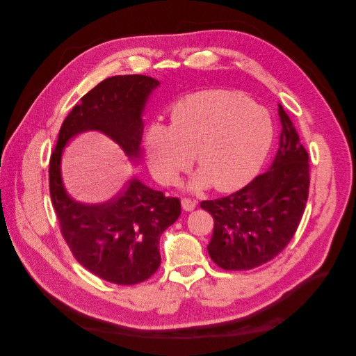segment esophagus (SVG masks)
<instances>
[{
  "label": "esophagus",
  "mask_w": 356,
  "mask_h": 356,
  "mask_svg": "<svg viewBox=\"0 0 356 356\" xmlns=\"http://www.w3.org/2000/svg\"><path fill=\"white\" fill-rule=\"evenodd\" d=\"M181 204H182V209H184V211H193L196 208L197 202L193 200V199H188V197H184L181 200Z\"/></svg>",
  "instance_id": "esophagus-1"
}]
</instances>
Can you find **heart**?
<instances>
[{"label": "heart", "mask_w": 356, "mask_h": 356, "mask_svg": "<svg viewBox=\"0 0 356 356\" xmlns=\"http://www.w3.org/2000/svg\"><path fill=\"white\" fill-rule=\"evenodd\" d=\"M275 138L272 115L243 95L204 90L170 108V124L152 122L144 134V156L153 178L170 186L195 159L200 165L191 188L213 184L236 191L257 177Z\"/></svg>", "instance_id": "b5f03b06"}]
</instances>
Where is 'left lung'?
Returning a JSON list of instances; mask_svg holds the SVG:
<instances>
[{
	"mask_svg": "<svg viewBox=\"0 0 356 356\" xmlns=\"http://www.w3.org/2000/svg\"><path fill=\"white\" fill-rule=\"evenodd\" d=\"M277 106L282 129L270 169L229 196L200 203L213 218L208 252L224 270H250L273 260L293 239L306 208L309 154Z\"/></svg>",
	"mask_w": 356,
	"mask_h": 356,
	"instance_id": "1",
	"label": "left lung"
}]
</instances>
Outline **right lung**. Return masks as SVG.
<instances>
[{"mask_svg": "<svg viewBox=\"0 0 356 356\" xmlns=\"http://www.w3.org/2000/svg\"><path fill=\"white\" fill-rule=\"evenodd\" d=\"M157 86V80L139 74L102 80L63 120L49 163L51 204L74 258L90 273L117 285L144 282L157 272L160 236L178 220L181 202L135 178L106 203L74 202L62 184V152L77 134L99 131L136 160L143 145L141 114Z\"/></svg>", "mask_w": 356, "mask_h": 356, "instance_id": "obj_1", "label": "right lung"}]
</instances>
